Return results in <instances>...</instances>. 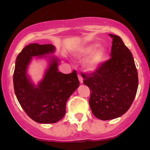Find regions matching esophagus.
Instances as JSON below:
<instances>
[{"label": "esophagus", "instance_id": "obj_1", "mask_svg": "<svg viewBox=\"0 0 150 150\" xmlns=\"http://www.w3.org/2000/svg\"><path fill=\"white\" fill-rule=\"evenodd\" d=\"M78 78H79V83H83V78L82 77L81 75H79V74H78Z\"/></svg>", "mask_w": 150, "mask_h": 150}]
</instances>
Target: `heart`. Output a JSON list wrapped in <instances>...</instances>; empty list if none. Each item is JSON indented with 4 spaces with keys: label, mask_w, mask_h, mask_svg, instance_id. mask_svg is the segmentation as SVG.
<instances>
[{
    "label": "heart",
    "mask_w": 150,
    "mask_h": 150,
    "mask_svg": "<svg viewBox=\"0 0 150 150\" xmlns=\"http://www.w3.org/2000/svg\"><path fill=\"white\" fill-rule=\"evenodd\" d=\"M100 47L99 43H91L85 46L80 52L81 57H88L86 62V67L89 71L97 69L105 60L107 55V49Z\"/></svg>",
    "instance_id": "obj_1"
}]
</instances>
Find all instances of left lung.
Masks as SVG:
<instances>
[{"instance_id": "1", "label": "left lung", "mask_w": 150, "mask_h": 150, "mask_svg": "<svg viewBox=\"0 0 150 150\" xmlns=\"http://www.w3.org/2000/svg\"><path fill=\"white\" fill-rule=\"evenodd\" d=\"M112 38L111 58L90 74H82L89 88V105L96 118L110 120L125 114L134 101L138 75L132 52L117 35Z\"/></svg>"}]
</instances>
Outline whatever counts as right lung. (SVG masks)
Segmentation results:
<instances>
[{
	"label": "right lung",
	"mask_w": 150,
	"mask_h": 150,
	"mask_svg": "<svg viewBox=\"0 0 150 150\" xmlns=\"http://www.w3.org/2000/svg\"><path fill=\"white\" fill-rule=\"evenodd\" d=\"M52 44L30 43L26 46L16 59L13 86L18 101L26 114L39 123H55L64 117L66 103L79 87L76 71L64 74L58 71L59 60L50 58L44 77L36 86L30 82L26 71L32 57L53 53Z\"/></svg>",
	"instance_id": "obj_1"
}]
</instances>
